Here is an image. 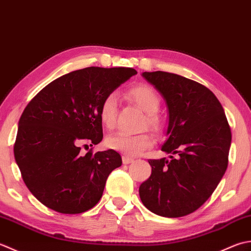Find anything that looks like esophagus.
<instances>
[{
    "instance_id": "esophagus-1",
    "label": "esophagus",
    "mask_w": 251,
    "mask_h": 251,
    "mask_svg": "<svg viewBox=\"0 0 251 251\" xmlns=\"http://www.w3.org/2000/svg\"><path fill=\"white\" fill-rule=\"evenodd\" d=\"M132 161H133L132 158L126 157V156H122V162H124V165H129V163Z\"/></svg>"
}]
</instances>
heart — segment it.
Wrapping results in <instances>:
<instances>
[{
  "label": "heart",
  "mask_w": 251,
  "mask_h": 251,
  "mask_svg": "<svg viewBox=\"0 0 251 251\" xmlns=\"http://www.w3.org/2000/svg\"><path fill=\"white\" fill-rule=\"evenodd\" d=\"M129 96L144 110L150 126L157 129L158 119L156 114L159 110L160 99L156 92L148 85H137L129 91ZM117 94L111 92L107 94L100 107V119L106 127L111 129L116 124L117 117ZM154 144V139L146 133L143 134H127L125 132H117L107 136L106 145L118 151L126 156H139Z\"/></svg>",
  "instance_id": "heart-1"
}]
</instances>
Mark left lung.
I'll list each match as a JSON object with an SVG mask.
<instances>
[{"instance_id":"left-lung-1","label":"left lung","mask_w":251,"mask_h":251,"mask_svg":"<svg viewBox=\"0 0 251 251\" xmlns=\"http://www.w3.org/2000/svg\"><path fill=\"white\" fill-rule=\"evenodd\" d=\"M142 75L166 100L169 121L161 151L171 159L148 160L151 175L139 188L141 201L158 216H186L211 196L226 173L231 129L222 105L206 86L165 71Z\"/></svg>"}]
</instances>
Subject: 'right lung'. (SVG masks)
I'll return each mask as SVG.
<instances>
[{
    "instance_id": "right-lung-1",
    "label": "right lung",
    "mask_w": 251,
    "mask_h": 251,
    "mask_svg": "<svg viewBox=\"0 0 251 251\" xmlns=\"http://www.w3.org/2000/svg\"><path fill=\"white\" fill-rule=\"evenodd\" d=\"M136 74L125 67L71 71L25 107L18 122L15 160L29 191L44 206L75 214L99 202L109 173L121 166V156L114 150L82 156L81 145L103 140L101 101Z\"/></svg>"
}]
</instances>
